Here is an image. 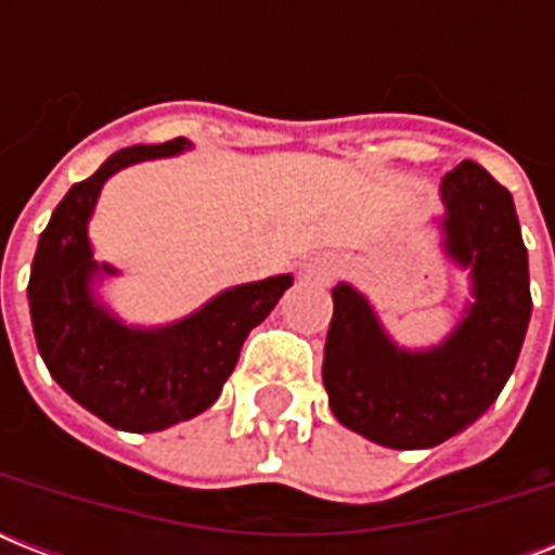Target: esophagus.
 I'll list each match as a JSON object with an SVG mask.
<instances>
[{
  "label": "esophagus",
  "instance_id": "esophagus-1",
  "mask_svg": "<svg viewBox=\"0 0 555 555\" xmlns=\"http://www.w3.org/2000/svg\"><path fill=\"white\" fill-rule=\"evenodd\" d=\"M334 273H337L334 261L317 259V261H311V264H308V276L317 279V282H331V279H334Z\"/></svg>",
  "mask_w": 555,
  "mask_h": 555
}]
</instances>
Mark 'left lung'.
<instances>
[{
    "instance_id": "1",
    "label": "left lung",
    "mask_w": 555,
    "mask_h": 555,
    "mask_svg": "<svg viewBox=\"0 0 555 555\" xmlns=\"http://www.w3.org/2000/svg\"><path fill=\"white\" fill-rule=\"evenodd\" d=\"M447 247L473 268L475 305L435 351L405 354L354 287L337 285L322 383L337 421L391 449H429L475 423L516 369L533 311L516 204L464 160L440 181Z\"/></svg>"
}]
</instances>
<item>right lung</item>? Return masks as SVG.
<instances>
[{"mask_svg":"<svg viewBox=\"0 0 555 555\" xmlns=\"http://www.w3.org/2000/svg\"><path fill=\"white\" fill-rule=\"evenodd\" d=\"M181 150L184 138L115 152L94 176L65 192L30 264V322L51 377L82 409L124 431L167 429L216 403L247 334L294 285L291 276H273L233 287L190 320L160 331L126 328L94 305L89 282L98 264L86 221L100 186L129 164Z\"/></svg>","mask_w":555,"mask_h":555,"instance_id":"right-lung-1","label":"right lung"}]
</instances>
